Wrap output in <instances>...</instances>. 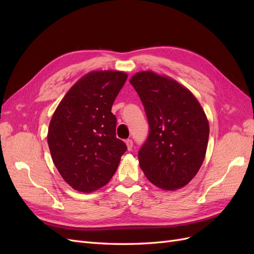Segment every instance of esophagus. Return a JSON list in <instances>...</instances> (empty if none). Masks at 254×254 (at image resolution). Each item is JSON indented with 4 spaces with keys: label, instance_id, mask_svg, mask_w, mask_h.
I'll use <instances>...</instances> for the list:
<instances>
[{
    "label": "esophagus",
    "instance_id": "1",
    "mask_svg": "<svg viewBox=\"0 0 254 254\" xmlns=\"http://www.w3.org/2000/svg\"><path fill=\"white\" fill-rule=\"evenodd\" d=\"M126 145H127V148H128V150H131V149H132V146H133V142H132V140H130V139L126 140Z\"/></svg>",
    "mask_w": 254,
    "mask_h": 254
}]
</instances>
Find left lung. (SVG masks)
<instances>
[{
  "label": "left lung",
  "instance_id": "1",
  "mask_svg": "<svg viewBox=\"0 0 254 254\" xmlns=\"http://www.w3.org/2000/svg\"><path fill=\"white\" fill-rule=\"evenodd\" d=\"M130 83L141 98L149 125L137 156L140 167L160 189L183 188L205 157L210 128L203 109L190 90L165 76L139 72Z\"/></svg>",
  "mask_w": 254,
  "mask_h": 254
}]
</instances>
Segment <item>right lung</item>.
Masks as SVG:
<instances>
[{"instance_id": "add662e5", "label": "right lung", "mask_w": 254, "mask_h": 254, "mask_svg": "<svg viewBox=\"0 0 254 254\" xmlns=\"http://www.w3.org/2000/svg\"><path fill=\"white\" fill-rule=\"evenodd\" d=\"M127 74L93 71L67 91L50 123L48 143L53 162L66 183L91 193L117 172L126 144L115 133L114 99Z\"/></svg>"}]
</instances>
